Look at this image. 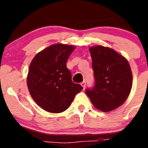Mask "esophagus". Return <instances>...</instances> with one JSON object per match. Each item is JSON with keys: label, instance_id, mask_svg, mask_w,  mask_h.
<instances>
[{"label": "esophagus", "instance_id": "1", "mask_svg": "<svg viewBox=\"0 0 148 148\" xmlns=\"http://www.w3.org/2000/svg\"><path fill=\"white\" fill-rule=\"evenodd\" d=\"M81 84H82V86L83 87V88H85V87H86V82H85V81L82 82V83H81Z\"/></svg>", "mask_w": 148, "mask_h": 148}]
</instances>
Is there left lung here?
Masks as SVG:
<instances>
[{
	"mask_svg": "<svg viewBox=\"0 0 148 148\" xmlns=\"http://www.w3.org/2000/svg\"><path fill=\"white\" fill-rule=\"evenodd\" d=\"M94 72V86L86 89L92 104L108 112L125 102L132 88V72L129 63L116 51L102 46L90 49Z\"/></svg>",
	"mask_w": 148,
	"mask_h": 148,
	"instance_id": "8db88e82",
	"label": "left lung"
}]
</instances>
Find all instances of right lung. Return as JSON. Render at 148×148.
I'll list each match as a JSON object with an SVG mask.
<instances>
[{"mask_svg": "<svg viewBox=\"0 0 148 148\" xmlns=\"http://www.w3.org/2000/svg\"><path fill=\"white\" fill-rule=\"evenodd\" d=\"M74 49L73 46L54 44L38 53L30 64L29 91L38 106L48 112L58 113L66 110L83 89L72 81L66 65Z\"/></svg>", "mask_w": 148, "mask_h": 148, "instance_id": "add662e5", "label": "right lung"}]
</instances>
